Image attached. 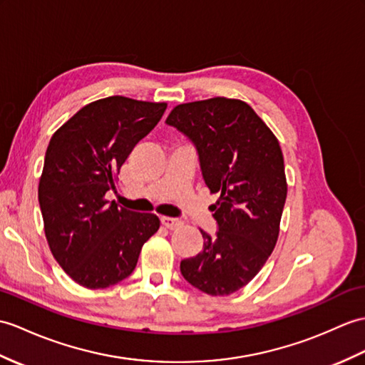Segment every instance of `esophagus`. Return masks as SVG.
<instances>
[{
	"label": "esophagus",
	"mask_w": 365,
	"mask_h": 365,
	"mask_svg": "<svg viewBox=\"0 0 365 365\" xmlns=\"http://www.w3.org/2000/svg\"><path fill=\"white\" fill-rule=\"evenodd\" d=\"M160 221H162L163 227H166L168 230H177V228L182 227V221H179V219H174V217H162Z\"/></svg>",
	"instance_id": "34e87169"
}]
</instances>
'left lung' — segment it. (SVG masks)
I'll return each instance as SVG.
<instances>
[{"label": "left lung", "instance_id": "left-lung-1", "mask_svg": "<svg viewBox=\"0 0 365 365\" xmlns=\"http://www.w3.org/2000/svg\"><path fill=\"white\" fill-rule=\"evenodd\" d=\"M166 124L194 143L203 180L221 194L211 205L219 230H200L203 249L180 262V272L202 292L230 295L259 272L277 244L287 194L282 148L240 99L179 104Z\"/></svg>", "mask_w": 365, "mask_h": 365}]
</instances>
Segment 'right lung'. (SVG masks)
Here are the masks:
<instances>
[{
	"label": "right lung",
	"instance_id": "1",
	"mask_svg": "<svg viewBox=\"0 0 365 365\" xmlns=\"http://www.w3.org/2000/svg\"><path fill=\"white\" fill-rule=\"evenodd\" d=\"M168 104L108 96L82 107L54 132L38 182L45 235L56 261L88 289L129 277L155 215L108 205L125 158L162 120Z\"/></svg>",
	"mask_w": 365,
	"mask_h": 365
}]
</instances>
